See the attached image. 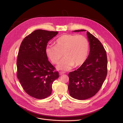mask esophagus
Instances as JSON below:
<instances>
[{"instance_id": "obj_1", "label": "esophagus", "mask_w": 123, "mask_h": 123, "mask_svg": "<svg viewBox=\"0 0 123 123\" xmlns=\"http://www.w3.org/2000/svg\"><path fill=\"white\" fill-rule=\"evenodd\" d=\"M64 73H64V72H59V74H60V75H62L64 74Z\"/></svg>"}]
</instances>
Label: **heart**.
Wrapping results in <instances>:
<instances>
[{"mask_svg":"<svg viewBox=\"0 0 123 123\" xmlns=\"http://www.w3.org/2000/svg\"><path fill=\"white\" fill-rule=\"evenodd\" d=\"M89 44L84 36L73 34L63 35L58 38L55 46L48 45L45 49L47 56L54 64L61 59L63 54L65 58L57 66L59 70L67 71L74 65H82L87 59Z\"/></svg>","mask_w":123,"mask_h":123,"instance_id":"b5f03b06","label":"heart"}]
</instances>
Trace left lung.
<instances>
[{
  "instance_id": "left-lung-1",
  "label": "left lung",
  "mask_w": 123,
  "mask_h": 123,
  "mask_svg": "<svg viewBox=\"0 0 123 123\" xmlns=\"http://www.w3.org/2000/svg\"><path fill=\"white\" fill-rule=\"evenodd\" d=\"M74 30V32L85 31ZM90 53L85 62L76 70L69 73L68 90L73 98L82 100L94 96L101 88L107 75L106 51L101 42L87 32Z\"/></svg>"
}]
</instances>
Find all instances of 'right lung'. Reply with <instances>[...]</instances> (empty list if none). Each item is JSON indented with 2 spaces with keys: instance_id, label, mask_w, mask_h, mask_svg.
Segmentation results:
<instances>
[{
  "instance_id": "add662e5",
  "label": "right lung",
  "mask_w": 123,
  "mask_h": 123,
  "mask_svg": "<svg viewBox=\"0 0 123 123\" xmlns=\"http://www.w3.org/2000/svg\"><path fill=\"white\" fill-rule=\"evenodd\" d=\"M58 31L36 30L21 42L17 59V77L25 92L43 99L52 92V85L59 73L48 60L45 49Z\"/></svg>"
}]
</instances>
